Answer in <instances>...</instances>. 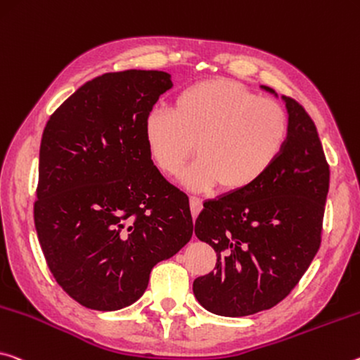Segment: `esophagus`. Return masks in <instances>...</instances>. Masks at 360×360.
I'll return each instance as SVG.
<instances>
[{
    "label": "esophagus",
    "mask_w": 360,
    "mask_h": 360,
    "mask_svg": "<svg viewBox=\"0 0 360 360\" xmlns=\"http://www.w3.org/2000/svg\"><path fill=\"white\" fill-rule=\"evenodd\" d=\"M202 207H203V200H202V198H200V197H197V195H192V197H191V208H192V214H193V216H197L198 213H200Z\"/></svg>",
    "instance_id": "esophagus-1"
}]
</instances>
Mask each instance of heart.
Here are the masks:
<instances>
[{
	"label": "heart",
	"mask_w": 360,
	"mask_h": 360,
	"mask_svg": "<svg viewBox=\"0 0 360 360\" xmlns=\"http://www.w3.org/2000/svg\"><path fill=\"white\" fill-rule=\"evenodd\" d=\"M147 149L165 174H176L195 149L200 153L184 173L192 189L221 184L243 191L264 178L287 144L288 115L278 102L258 98L231 79L193 83L171 108L146 117Z\"/></svg>",
	"instance_id": "obj_1"
}]
</instances>
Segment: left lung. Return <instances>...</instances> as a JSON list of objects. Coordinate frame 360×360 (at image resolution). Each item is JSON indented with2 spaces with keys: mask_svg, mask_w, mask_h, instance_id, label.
<instances>
[{
  "mask_svg": "<svg viewBox=\"0 0 360 360\" xmlns=\"http://www.w3.org/2000/svg\"><path fill=\"white\" fill-rule=\"evenodd\" d=\"M282 101L288 138L274 167L248 189L203 203L195 221L198 240L218 259L216 271L193 281V295L218 316H252L281 303L321 247L330 168L311 117L295 99Z\"/></svg>",
  "mask_w": 360,
  "mask_h": 360,
  "instance_id": "1",
  "label": "left lung"
}]
</instances>
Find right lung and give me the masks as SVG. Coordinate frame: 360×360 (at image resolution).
Instances as JSON below:
<instances>
[{"label":"right lung","instance_id":"add662e5","mask_svg":"<svg viewBox=\"0 0 360 360\" xmlns=\"http://www.w3.org/2000/svg\"><path fill=\"white\" fill-rule=\"evenodd\" d=\"M171 86L167 72L104 73L44 127L38 240L56 282L89 309L133 304L152 267L192 237L189 197L153 165L144 136L146 117Z\"/></svg>","mask_w":360,"mask_h":360}]
</instances>
